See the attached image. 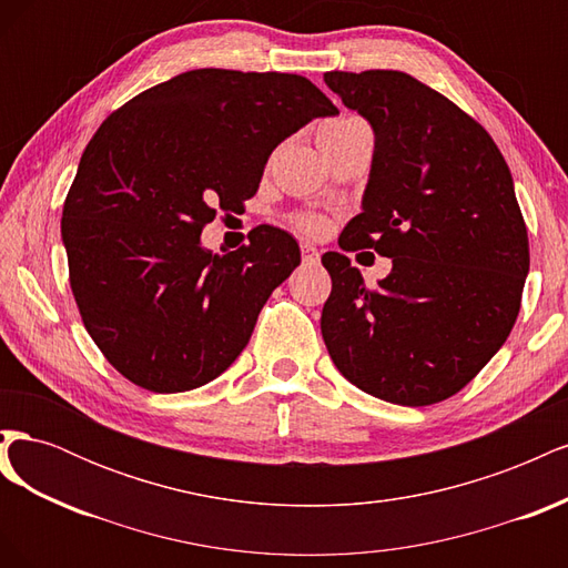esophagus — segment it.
I'll return each instance as SVG.
<instances>
[{"instance_id":"34e87169","label":"esophagus","mask_w":568,"mask_h":568,"mask_svg":"<svg viewBox=\"0 0 568 568\" xmlns=\"http://www.w3.org/2000/svg\"><path fill=\"white\" fill-rule=\"evenodd\" d=\"M301 255H303V263L307 265H315L320 261V251L313 244H301Z\"/></svg>"}]
</instances>
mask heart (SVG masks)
I'll use <instances>...</instances> for the list:
<instances>
[{"label":"heart","mask_w":568,"mask_h":568,"mask_svg":"<svg viewBox=\"0 0 568 568\" xmlns=\"http://www.w3.org/2000/svg\"><path fill=\"white\" fill-rule=\"evenodd\" d=\"M353 123H357L355 118H338V120H332V123L322 125L317 134L336 132V130H343V128H348V125H353ZM296 225H298L303 232H307V234H320V232L326 227V222H324V217H320V215H301V217L296 220Z\"/></svg>","instance_id":"heart-1"}]
</instances>
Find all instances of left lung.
<instances>
[{"label": "left lung", "instance_id": "obj_1", "mask_svg": "<svg viewBox=\"0 0 568 568\" xmlns=\"http://www.w3.org/2000/svg\"><path fill=\"white\" fill-rule=\"evenodd\" d=\"M324 82L374 130L363 213L338 246L374 248L393 267L372 288L346 253H324L322 338L359 390L440 403L488 365L519 315L530 261L511 173L474 118L407 73L332 71Z\"/></svg>", "mask_w": 568, "mask_h": 568}]
</instances>
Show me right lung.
I'll use <instances>...</instances> for the list:
<instances>
[{
  "instance_id": "right-lung-1",
  "label": "right lung",
  "mask_w": 568,
  "mask_h": 568,
  "mask_svg": "<svg viewBox=\"0 0 568 568\" xmlns=\"http://www.w3.org/2000/svg\"><path fill=\"white\" fill-rule=\"evenodd\" d=\"M336 113L301 75L199 68L101 123L65 196L61 236L84 329L125 379L182 393L242 355L301 248L261 225L220 255L201 246V232L217 211L244 209L286 136Z\"/></svg>"
}]
</instances>
